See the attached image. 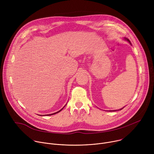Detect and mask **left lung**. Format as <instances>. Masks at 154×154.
Returning <instances> with one entry per match:
<instances>
[{
    "label": "left lung",
    "mask_w": 154,
    "mask_h": 154,
    "mask_svg": "<svg viewBox=\"0 0 154 154\" xmlns=\"http://www.w3.org/2000/svg\"><path fill=\"white\" fill-rule=\"evenodd\" d=\"M124 39H125V40H126L127 41H128L130 44V45H131V42H130V40L128 39H127V38H124ZM122 108H124V107ZM122 108H121V109H119V110H121V109H122ZM118 110H119V109H118ZM115 111H116V110H110V111H109V112H115Z\"/></svg>",
    "instance_id": "8db88e82"
}]
</instances>
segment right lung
<instances>
[{"label":"right lung","instance_id":"1","mask_svg":"<svg viewBox=\"0 0 154 154\" xmlns=\"http://www.w3.org/2000/svg\"><path fill=\"white\" fill-rule=\"evenodd\" d=\"M64 107H63V108H64ZM63 108H62L60 109V110H59L58 112H56V113H52V114H50V115H46V116H50V115H55V114H56V113H59L60 112H61V111L62 110V109H63ZM46 115H45V116H46ZM39 116H41V115H39Z\"/></svg>","mask_w":154,"mask_h":154}]
</instances>
